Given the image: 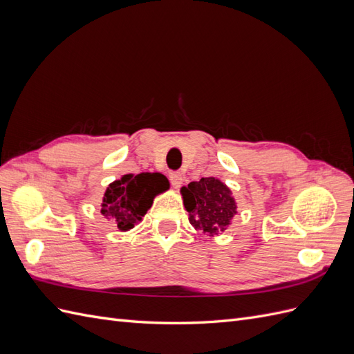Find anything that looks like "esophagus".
Instances as JSON below:
<instances>
[{
  "instance_id": "obj_1",
  "label": "esophagus",
  "mask_w": 354,
  "mask_h": 354,
  "mask_svg": "<svg viewBox=\"0 0 354 354\" xmlns=\"http://www.w3.org/2000/svg\"><path fill=\"white\" fill-rule=\"evenodd\" d=\"M183 180H185V177H183V174H181V173H171L169 174L171 185H173V187H176V189H178L181 186V183H183Z\"/></svg>"
}]
</instances>
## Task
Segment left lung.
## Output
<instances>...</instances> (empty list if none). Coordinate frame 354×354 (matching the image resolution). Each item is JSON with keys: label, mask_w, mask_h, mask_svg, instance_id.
<instances>
[{"label": "left lung", "mask_w": 354, "mask_h": 354, "mask_svg": "<svg viewBox=\"0 0 354 354\" xmlns=\"http://www.w3.org/2000/svg\"><path fill=\"white\" fill-rule=\"evenodd\" d=\"M181 195L192 226L209 236L226 230L236 214L238 207L230 189L218 178L202 177L192 181L181 187Z\"/></svg>", "instance_id": "1"}]
</instances>
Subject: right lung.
I'll list each match as a JSON object with an SVG mask.
<instances>
[{"mask_svg":"<svg viewBox=\"0 0 354 354\" xmlns=\"http://www.w3.org/2000/svg\"><path fill=\"white\" fill-rule=\"evenodd\" d=\"M168 187L169 181L164 174H127L106 189L102 214L118 229L127 232L142 221L147 209L152 207L155 196L168 190Z\"/></svg>","mask_w":354,"mask_h":354,"instance_id":"right-lung-1","label":"right lung"}]
</instances>
